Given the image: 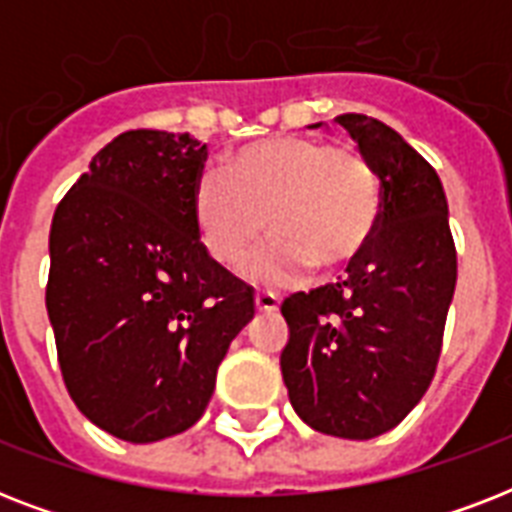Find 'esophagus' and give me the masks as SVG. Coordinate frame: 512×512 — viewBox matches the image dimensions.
<instances>
[{"label":"esophagus","instance_id":"34e87169","mask_svg":"<svg viewBox=\"0 0 512 512\" xmlns=\"http://www.w3.org/2000/svg\"><path fill=\"white\" fill-rule=\"evenodd\" d=\"M255 308L260 313H271L279 308V297L273 292H255Z\"/></svg>","mask_w":512,"mask_h":512}]
</instances>
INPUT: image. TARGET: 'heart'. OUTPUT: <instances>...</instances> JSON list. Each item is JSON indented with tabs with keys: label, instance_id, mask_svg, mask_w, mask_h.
Returning <instances> with one entry per match:
<instances>
[{
	"label": "heart",
	"instance_id": "heart-1",
	"mask_svg": "<svg viewBox=\"0 0 512 512\" xmlns=\"http://www.w3.org/2000/svg\"><path fill=\"white\" fill-rule=\"evenodd\" d=\"M193 223L220 265H239L263 239H276L255 257L252 276L284 281L353 263L374 236L382 209L380 177L353 146L276 135L225 156L193 188Z\"/></svg>",
	"mask_w": 512,
	"mask_h": 512
}]
</instances>
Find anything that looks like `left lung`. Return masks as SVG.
<instances>
[{
    "label": "left lung",
    "instance_id": "1",
    "mask_svg": "<svg viewBox=\"0 0 512 512\" xmlns=\"http://www.w3.org/2000/svg\"><path fill=\"white\" fill-rule=\"evenodd\" d=\"M380 177L382 209L348 276L281 303V374L313 430L366 441L396 428L436 374L457 284V249L436 170L388 124L335 119Z\"/></svg>",
    "mask_w": 512,
    "mask_h": 512
}]
</instances>
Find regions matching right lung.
<instances>
[{"label": "right lung", "mask_w": 512, "mask_h": 512, "mask_svg": "<svg viewBox=\"0 0 512 512\" xmlns=\"http://www.w3.org/2000/svg\"><path fill=\"white\" fill-rule=\"evenodd\" d=\"M204 162L188 132H122L52 217L44 303L60 374L87 420L132 444L199 420L255 316L252 289L207 255L193 223Z\"/></svg>", "instance_id": "right-lung-1"}]
</instances>
